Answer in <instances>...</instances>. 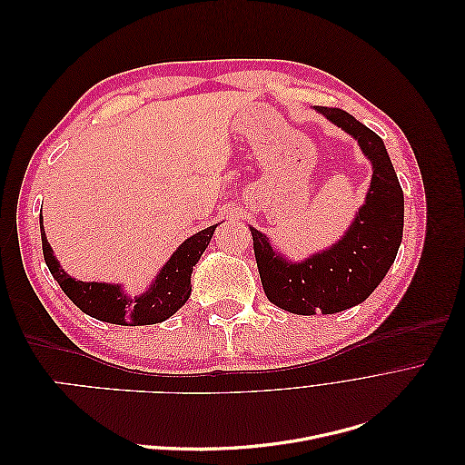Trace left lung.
I'll return each mask as SVG.
<instances>
[{"instance_id": "8db88e82", "label": "left lung", "mask_w": 465, "mask_h": 465, "mask_svg": "<svg viewBox=\"0 0 465 465\" xmlns=\"http://www.w3.org/2000/svg\"><path fill=\"white\" fill-rule=\"evenodd\" d=\"M337 128L357 139L372 163V180L340 242L294 263L279 256L265 234L250 227L265 297L292 314H335L371 297L396 260L403 234V190L382 137L345 110L318 106Z\"/></svg>"}]
</instances>
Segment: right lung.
Instances as JSON below:
<instances>
[{
  "label": "right lung",
  "mask_w": 465,
  "mask_h": 465,
  "mask_svg": "<svg viewBox=\"0 0 465 465\" xmlns=\"http://www.w3.org/2000/svg\"><path fill=\"white\" fill-rule=\"evenodd\" d=\"M215 229L217 224L186 238L171 260L163 265L151 287L142 294H135V297L124 292L120 285L75 281L62 270L60 262L55 260L52 246L46 241L45 227H40V234L42 254H45L50 273L77 308L96 320L118 323V326H149V323H159L171 318L190 299L192 272L195 263L200 262Z\"/></svg>",
  "instance_id": "add662e5"
}]
</instances>
